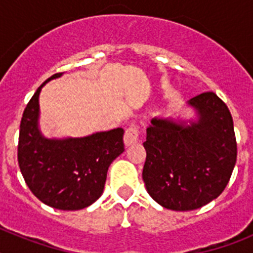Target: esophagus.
<instances>
[{
	"label": "esophagus",
	"instance_id": "1",
	"mask_svg": "<svg viewBox=\"0 0 253 253\" xmlns=\"http://www.w3.org/2000/svg\"><path fill=\"white\" fill-rule=\"evenodd\" d=\"M138 138H139V130H138L137 126H130L125 130V135H124V143L125 146H133L135 143L138 142Z\"/></svg>",
	"mask_w": 253,
	"mask_h": 253
}]
</instances>
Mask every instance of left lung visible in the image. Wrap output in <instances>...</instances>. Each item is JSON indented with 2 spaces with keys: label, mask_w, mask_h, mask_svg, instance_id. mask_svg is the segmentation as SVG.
Instances as JSON below:
<instances>
[{
  "label": "left lung",
  "mask_w": 253,
  "mask_h": 253,
  "mask_svg": "<svg viewBox=\"0 0 253 253\" xmlns=\"http://www.w3.org/2000/svg\"><path fill=\"white\" fill-rule=\"evenodd\" d=\"M189 118L154 116L143 146V181L154 202L166 209L189 211L218 198L237 160L233 120L214 92L186 102Z\"/></svg>",
  "instance_id": "left-lung-1"
}]
</instances>
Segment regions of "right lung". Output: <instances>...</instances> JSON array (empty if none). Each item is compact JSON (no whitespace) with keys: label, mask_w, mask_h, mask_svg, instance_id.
Returning <instances> with one entry per match:
<instances>
[{"label":"right lung","mask_w":253,"mask_h":253,"mask_svg":"<svg viewBox=\"0 0 253 253\" xmlns=\"http://www.w3.org/2000/svg\"><path fill=\"white\" fill-rule=\"evenodd\" d=\"M46 80L31 97L20 124L17 160L26 185L40 202L59 210L90 207L102 195L107 169L124 152V129L86 137L48 138L40 130L39 96Z\"/></svg>","instance_id":"add662e5"}]
</instances>
